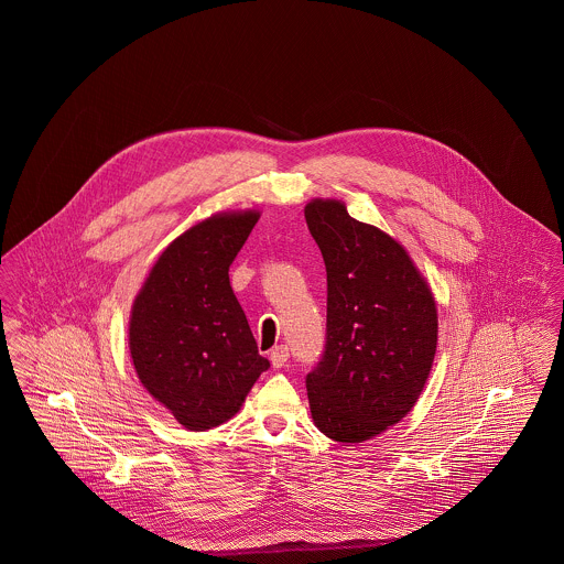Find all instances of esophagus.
Listing matches in <instances>:
<instances>
[{
	"instance_id": "1",
	"label": "esophagus",
	"mask_w": 564,
	"mask_h": 564,
	"mask_svg": "<svg viewBox=\"0 0 564 564\" xmlns=\"http://www.w3.org/2000/svg\"><path fill=\"white\" fill-rule=\"evenodd\" d=\"M269 360L275 369H282L289 362V347L286 345H275L269 354Z\"/></svg>"
}]
</instances>
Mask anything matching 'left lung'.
<instances>
[{"label": "left lung", "instance_id": "1", "mask_svg": "<svg viewBox=\"0 0 564 564\" xmlns=\"http://www.w3.org/2000/svg\"><path fill=\"white\" fill-rule=\"evenodd\" d=\"M304 215L327 273L325 349L306 376L313 421L332 441L362 443L419 400L436 354V304L402 245L343 202L313 199Z\"/></svg>", "mask_w": 564, "mask_h": 564}]
</instances>
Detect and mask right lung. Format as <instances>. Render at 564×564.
Instances as JSON below:
<instances>
[{
  "label": "right lung",
  "instance_id": "right-lung-1",
  "mask_svg": "<svg viewBox=\"0 0 564 564\" xmlns=\"http://www.w3.org/2000/svg\"><path fill=\"white\" fill-rule=\"evenodd\" d=\"M258 217L256 210L224 213L180 235L134 300L130 354L137 376L186 430L232 419L269 369L228 275Z\"/></svg>",
  "mask_w": 564,
  "mask_h": 564
}]
</instances>
